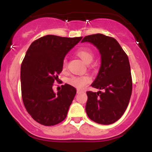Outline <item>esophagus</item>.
I'll return each instance as SVG.
<instances>
[{
    "instance_id": "esophagus-1",
    "label": "esophagus",
    "mask_w": 152,
    "mask_h": 152,
    "mask_svg": "<svg viewBox=\"0 0 152 152\" xmlns=\"http://www.w3.org/2000/svg\"><path fill=\"white\" fill-rule=\"evenodd\" d=\"M81 92H83V91L81 89H77V94H80L81 93Z\"/></svg>"
}]
</instances>
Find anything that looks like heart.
<instances>
[{"instance_id": "1", "label": "heart", "mask_w": 152, "mask_h": 152, "mask_svg": "<svg viewBox=\"0 0 152 152\" xmlns=\"http://www.w3.org/2000/svg\"><path fill=\"white\" fill-rule=\"evenodd\" d=\"M76 54L86 64H89L90 62L92 61L94 58V53L91 51V50L88 49L86 48H79L77 51ZM64 68L66 67V61H64ZM91 81V78L88 76L84 75V76H73L68 80L69 83L71 86L76 87V88H82L84 86H86L88 83H89Z\"/></svg>"}]
</instances>
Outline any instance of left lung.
<instances>
[{"label": "left lung", "instance_id": "8db88e82", "mask_svg": "<svg viewBox=\"0 0 152 152\" xmlns=\"http://www.w3.org/2000/svg\"><path fill=\"white\" fill-rule=\"evenodd\" d=\"M81 42L91 43L96 47L102 59L98 75L91 86L104 91L86 92V114L96 123L111 124L125 112L132 95L128 56L115 38L104 34L86 36Z\"/></svg>", "mask_w": 152, "mask_h": 152}]
</instances>
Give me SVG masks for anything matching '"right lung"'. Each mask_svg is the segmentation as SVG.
<instances>
[{"label": "right lung", "mask_w": 152, "mask_h": 152, "mask_svg": "<svg viewBox=\"0 0 152 152\" xmlns=\"http://www.w3.org/2000/svg\"><path fill=\"white\" fill-rule=\"evenodd\" d=\"M82 39L47 35L36 40L26 52L20 67L21 94L28 113L44 126L65 119L76 90L66 83L56 94L55 81L62 71L66 55Z\"/></svg>", "instance_id": "add662e5"}]
</instances>
